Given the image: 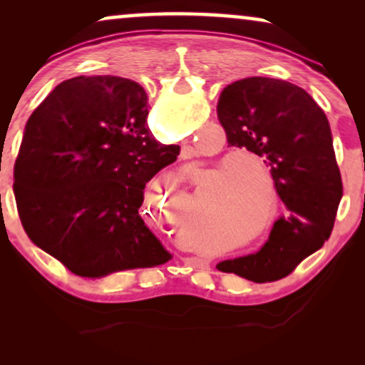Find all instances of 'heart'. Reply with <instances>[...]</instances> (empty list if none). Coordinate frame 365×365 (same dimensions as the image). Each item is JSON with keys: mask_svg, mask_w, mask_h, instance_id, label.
Listing matches in <instances>:
<instances>
[{"mask_svg": "<svg viewBox=\"0 0 365 365\" xmlns=\"http://www.w3.org/2000/svg\"><path fill=\"white\" fill-rule=\"evenodd\" d=\"M257 166L269 178V169L251 153L236 149L229 151L216 163V173L226 171V178L217 187V199L224 212L241 229H254L261 221L262 189L252 176V168Z\"/></svg>", "mask_w": 365, "mask_h": 365, "instance_id": "obj_1", "label": "heart"}]
</instances>
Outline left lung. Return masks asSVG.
Listing matches in <instances>:
<instances>
[{
    "mask_svg": "<svg viewBox=\"0 0 365 365\" xmlns=\"http://www.w3.org/2000/svg\"><path fill=\"white\" fill-rule=\"evenodd\" d=\"M217 118L229 146L246 148L271 168L286 206L261 251L217 264L222 272L272 282L319 251L331 236L342 179L326 114L302 88L252 76L222 89Z\"/></svg>",
    "mask_w": 365,
    "mask_h": 365,
    "instance_id": "8db88e82",
    "label": "left lung"
}]
</instances>
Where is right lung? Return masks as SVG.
<instances>
[{
	"label": "right lung",
	"mask_w": 365,
	"mask_h": 365,
	"mask_svg": "<svg viewBox=\"0 0 365 365\" xmlns=\"http://www.w3.org/2000/svg\"><path fill=\"white\" fill-rule=\"evenodd\" d=\"M148 114L136 81L78 76L28 119L14 163L19 219L28 237L76 276L99 279L173 257L139 207L146 182L181 148L159 144Z\"/></svg>",
	"instance_id": "right-lung-1"
}]
</instances>
